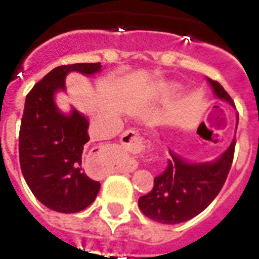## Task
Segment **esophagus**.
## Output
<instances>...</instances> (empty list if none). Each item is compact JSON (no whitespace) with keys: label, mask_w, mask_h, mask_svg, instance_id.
Segmentation results:
<instances>
[{"label":"esophagus","mask_w":259,"mask_h":259,"mask_svg":"<svg viewBox=\"0 0 259 259\" xmlns=\"http://www.w3.org/2000/svg\"><path fill=\"white\" fill-rule=\"evenodd\" d=\"M121 144L122 146H123L126 150H129V152H138V150L142 148L141 138L138 137L137 134H136V132H133V130H126L125 133L122 134ZM136 166H137L136 162H130L129 170H133Z\"/></svg>","instance_id":"esophagus-1"}]
</instances>
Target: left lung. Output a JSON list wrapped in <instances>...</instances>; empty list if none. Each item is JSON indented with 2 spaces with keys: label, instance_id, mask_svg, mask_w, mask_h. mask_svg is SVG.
<instances>
[{
  "label": "left lung",
  "instance_id": "8db88e82",
  "mask_svg": "<svg viewBox=\"0 0 259 259\" xmlns=\"http://www.w3.org/2000/svg\"><path fill=\"white\" fill-rule=\"evenodd\" d=\"M217 97L234 105L227 91L217 80L208 79ZM235 138L215 162L189 164L173 154L165 170L154 177L153 188L138 199L144 215L158 223L176 225L204 211L225 185L235 152Z\"/></svg>",
  "mask_w": 259,
  "mask_h": 259
}]
</instances>
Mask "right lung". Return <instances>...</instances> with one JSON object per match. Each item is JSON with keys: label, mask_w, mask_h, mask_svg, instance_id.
Masks as SVG:
<instances>
[{"label": "right lung", "mask_w": 259, "mask_h": 259, "mask_svg": "<svg viewBox=\"0 0 259 259\" xmlns=\"http://www.w3.org/2000/svg\"><path fill=\"white\" fill-rule=\"evenodd\" d=\"M101 68V63L56 67L26 95L18 136L20 166L36 199L56 212L87 208L101 183L90 179L82 166L83 148L90 140L89 122L76 110L70 115L60 113L54 94L66 89L64 79L71 71L91 75Z\"/></svg>", "instance_id": "obj_1"}]
</instances>
